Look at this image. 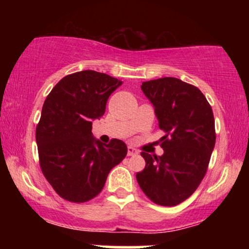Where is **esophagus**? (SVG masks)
Instances as JSON below:
<instances>
[{"label":"esophagus","mask_w":249,"mask_h":249,"mask_svg":"<svg viewBox=\"0 0 249 249\" xmlns=\"http://www.w3.org/2000/svg\"><path fill=\"white\" fill-rule=\"evenodd\" d=\"M138 154V151L136 150L133 146H128L127 147V156H136Z\"/></svg>","instance_id":"esophagus-1"}]
</instances>
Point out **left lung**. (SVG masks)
I'll list each match as a JSON object with an SVG mask.
<instances>
[{
  "instance_id": "obj_1",
  "label": "left lung",
  "mask_w": 249,
  "mask_h": 249,
  "mask_svg": "<svg viewBox=\"0 0 249 249\" xmlns=\"http://www.w3.org/2000/svg\"><path fill=\"white\" fill-rule=\"evenodd\" d=\"M142 91L166 136L162 156L142 152L146 165L137 181L153 202L176 206L192 196L206 174L215 145L212 107L198 88L174 77L142 82Z\"/></svg>"
}]
</instances>
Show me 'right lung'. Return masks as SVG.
<instances>
[{
    "label": "right lung",
    "instance_id": "obj_1",
    "mask_svg": "<svg viewBox=\"0 0 249 249\" xmlns=\"http://www.w3.org/2000/svg\"><path fill=\"white\" fill-rule=\"evenodd\" d=\"M122 84L107 73L84 70L62 78L45 99L36 127L39 165L63 199L95 198L108 172L126 157L124 142L103 144L91 132L92 121L104 115L108 97Z\"/></svg>",
    "mask_w": 249,
    "mask_h": 249
}]
</instances>
